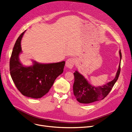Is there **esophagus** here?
I'll return each mask as SVG.
<instances>
[{"label":"esophagus","mask_w":132,"mask_h":132,"mask_svg":"<svg viewBox=\"0 0 132 132\" xmlns=\"http://www.w3.org/2000/svg\"><path fill=\"white\" fill-rule=\"evenodd\" d=\"M76 62V59L75 57H71L68 59L66 62V66L69 69H72Z\"/></svg>","instance_id":"34e87169"}]
</instances>
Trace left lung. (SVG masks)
Returning a JSON list of instances; mask_svg holds the SVG:
<instances>
[{
	"instance_id": "1",
	"label": "left lung",
	"mask_w": 132,
	"mask_h": 132,
	"mask_svg": "<svg viewBox=\"0 0 132 132\" xmlns=\"http://www.w3.org/2000/svg\"><path fill=\"white\" fill-rule=\"evenodd\" d=\"M120 63L114 80L106 84L95 87L90 84L85 77L76 71L74 73L75 82L73 86V93L77 100L80 103L88 104L104 99L109 94L116 81L118 80L121 71L120 65L122 54L119 51Z\"/></svg>"
}]
</instances>
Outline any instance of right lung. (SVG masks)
<instances>
[{
	"label": "right lung",
	"mask_w": 132,
	"mask_h": 132,
	"mask_svg": "<svg viewBox=\"0 0 132 132\" xmlns=\"http://www.w3.org/2000/svg\"><path fill=\"white\" fill-rule=\"evenodd\" d=\"M26 31L18 37L10 60V71L17 89L25 96L40 98L50 91L56 78L63 71L65 62L40 63L34 61L31 66H23L19 60L22 52L21 42Z\"/></svg>",
	"instance_id": "obj_1"
}]
</instances>
